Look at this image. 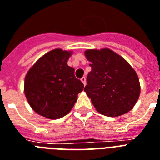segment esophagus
<instances>
[{
    "label": "esophagus",
    "mask_w": 160,
    "mask_h": 160,
    "mask_svg": "<svg viewBox=\"0 0 160 160\" xmlns=\"http://www.w3.org/2000/svg\"><path fill=\"white\" fill-rule=\"evenodd\" d=\"M80 80L82 81V83L84 84V85H86V78L85 77H82L81 79H80Z\"/></svg>",
    "instance_id": "34e87169"
}]
</instances>
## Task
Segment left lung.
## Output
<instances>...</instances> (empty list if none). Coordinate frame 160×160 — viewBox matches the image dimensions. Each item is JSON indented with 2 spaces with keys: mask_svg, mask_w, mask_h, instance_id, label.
I'll return each instance as SVG.
<instances>
[{
  "mask_svg": "<svg viewBox=\"0 0 160 160\" xmlns=\"http://www.w3.org/2000/svg\"><path fill=\"white\" fill-rule=\"evenodd\" d=\"M85 56L91 62V71L84 91L96 111L112 118L128 112L140 95L136 71L126 59L107 48L87 49Z\"/></svg>",
  "mask_w": 160,
  "mask_h": 160,
  "instance_id": "1",
  "label": "left lung"
}]
</instances>
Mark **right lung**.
<instances>
[{
	"mask_svg": "<svg viewBox=\"0 0 160 160\" xmlns=\"http://www.w3.org/2000/svg\"><path fill=\"white\" fill-rule=\"evenodd\" d=\"M71 51L55 48L38 58L24 80V93L35 112L48 119L67 115L84 85L67 64Z\"/></svg>",
	"mask_w": 160,
	"mask_h": 160,
	"instance_id": "right-lung-1",
	"label": "right lung"
}]
</instances>
